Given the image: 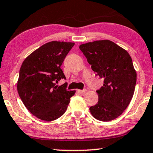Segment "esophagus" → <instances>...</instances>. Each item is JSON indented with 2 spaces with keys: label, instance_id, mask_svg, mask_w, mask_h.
<instances>
[{
  "label": "esophagus",
  "instance_id": "1",
  "mask_svg": "<svg viewBox=\"0 0 153 153\" xmlns=\"http://www.w3.org/2000/svg\"><path fill=\"white\" fill-rule=\"evenodd\" d=\"M77 92H79L80 93H84L86 92V88H84V89H82V90H77Z\"/></svg>",
  "mask_w": 153,
  "mask_h": 153
}]
</instances>
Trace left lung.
<instances>
[{
  "mask_svg": "<svg viewBox=\"0 0 153 153\" xmlns=\"http://www.w3.org/2000/svg\"><path fill=\"white\" fill-rule=\"evenodd\" d=\"M79 49L85 56L95 76L104 78L96 92L98 102L90 107L95 119L102 122L122 115L133 98L137 74L128 53L111 40H97L82 44Z\"/></svg>",
  "mask_w": 153,
  "mask_h": 153,
  "instance_id": "1",
  "label": "left lung"
}]
</instances>
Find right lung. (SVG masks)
<instances>
[{"label":"right lung","instance_id":"obj_1","mask_svg":"<svg viewBox=\"0 0 153 153\" xmlns=\"http://www.w3.org/2000/svg\"><path fill=\"white\" fill-rule=\"evenodd\" d=\"M74 42L52 41L26 58L20 67L17 89L24 105L38 119L53 121L67 111L76 91H68L67 82L56 84L66 77L61 65Z\"/></svg>","mask_w":153,"mask_h":153}]
</instances>
